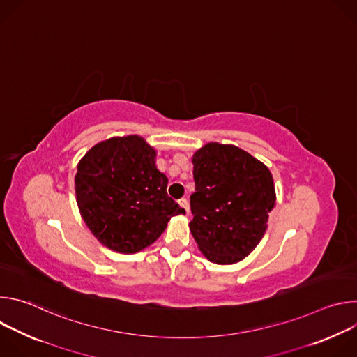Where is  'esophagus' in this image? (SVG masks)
I'll return each mask as SVG.
<instances>
[{"label": "esophagus", "mask_w": 357, "mask_h": 357, "mask_svg": "<svg viewBox=\"0 0 357 357\" xmlns=\"http://www.w3.org/2000/svg\"><path fill=\"white\" fill-rule=\"evenodd\" d=\"M178 203H179V206H181L186 213H189V203H188V200H186L185 197L179 199V200H178Z\"/></svg>", "instance_id": "34e87169"}]
</instances>
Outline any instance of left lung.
<instances>
[{"instance_id":"obj_1","label":"left lung","mask_w":357,"mask_h":357,"mask_svg":"<svg viewBox=\"0 0 357 357\" xmlns=\"http://www.w3.org/2000/svg\"><path fill=\"white\" fill-rule=\"evenodd\" d=\"M192 162V236L212 263H237L267 230L275 205L271 172L238 146L218 142L200 148Z\"/></svg>"}]
</instances>
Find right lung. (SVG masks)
Segmentation results:
<instances>
[{
    "mask_svg": "<svg viewBox=\"0 0 357 357\" xmlns=\"http://www.w3.org/2000/svg\"><path fill=\"white\" fill-rule=\"evenodd\" d=\"M155 151L141 137L94 145L77 165L75 189L90 231L106 247L137 252L154 243L175 215L185 213L167 193L168 178Z\"/></svg>",
    "mask_w": 357,
    "mask_h": 357,
    "instance_id": "1",
    "label": "right lung"
}]
</instances>
